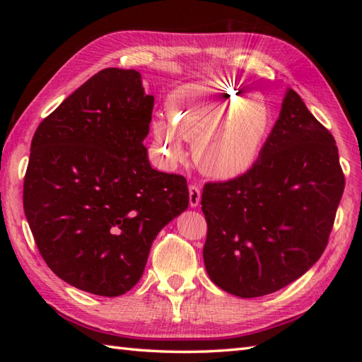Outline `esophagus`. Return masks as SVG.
Segmentation results:
<instances>
[{"label":"esophagus","instance_id":"esophagus-1","mask_svg":"<svg viewBox=\"0 0 362 362\" xmlns=\"http://www.w3.org/2000/svg\"><path fill=\"white\" fill-rule=\"evenodd\" d=\"M188 191H189V206L191 209H196V206H199V204H201V189H199V187L196 185H189Z\"/></svg>","mask_w":362,"mask_h":362}]
</instances>
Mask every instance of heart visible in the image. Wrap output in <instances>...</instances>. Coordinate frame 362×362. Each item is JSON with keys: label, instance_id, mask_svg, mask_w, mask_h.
<instances>
[{"label": "heart", "instance_id": "b5f03b06", "mask_svg": "<svg viewBox=\"0 0 362 362\" xmlns=\"http://www.w3.org/2000/svg\"><path fill=\"white\" fill-rule=\"evenodd\" d=\"M169 119L152 122L153 143L169 165L185 157L193 143L196 166L213 179L228 180L257 163L272 124L267 103L233 83L194 82L175 90Z\"/></svg>", "mask_w": 362, "mask_h": 362}]
</instances>
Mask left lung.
I'll list each match as a JSON object with an SVG mask.
<instances>
[{
    "instance_id": "left-lung-1",
    "label": "left lung",
    "mask_w": 362,
    "mask_h": 362,
    "mask_svg": "<svg viewBox=\"0 0 362 362\" xmlns=\"http://www.w3.org/2000/svg\"><path fill=\"white\" fill-rule=\"evenodd\" d=\"M344 185L333 135L288 88L257 163L204 187L210 280L243 298L296 281L324 253Z\"/></svg>"
}]
</instances>
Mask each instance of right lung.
<instances>
[{
  "label": "right lung",
  "mask_w": 362,
  "mask_h": 362,
  "mask_svg": "<svg viewBox=\"0 0 362 362\" xmlns=\"http://www.w3.org/2000/svg\"><path fill=\"white\" fill-rule=\"evenodd\" d=\"M152 109L140 73L105 68L30 143L23 187L30 232L51 271L90 294L132 289L160 230L188 209L185 177L149 163Z\"/></svg>",
  "instance_id": "add662e5"
}]
</instances>
